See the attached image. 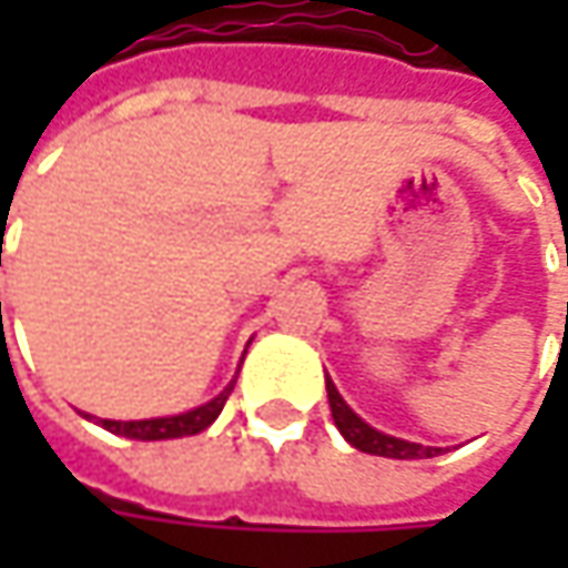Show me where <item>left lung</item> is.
I'll list each match as a JSON object with an SVG mask.
<instances>
[{"label": "left lung", "mask_w": 568, "mask_h": 568, "mask_svg": "<svg viewBox=\"0 0 568 568\" xmlns=\"http://www.w3.org/2000/svg\"><path fill=\"white\" fill-rule=\"evenodd\" d=\"M325 392H328L332 417H335V426L341 429V436H344L354 448L366 452V455H382V458H402V462H410V458H433V455L443 452V448L420 446V443H407V439H398V436L379 433L376 426L366 424L361 414H354V407L341 398V392L335 388V382L328 379V376H325Z\"/></svg>", "instance_id": "1"}]
</instances>
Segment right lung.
Masks as SVG:
<instances>
[{
	"instance_id": "right-lung-1",
	"label": "right lung",
	"mask_w": 568,
	"mask_h": 568,
	"mask_svg": "<svg viewBox=\"0 0 568 568\" xmlns=\"http://www.w3.org/2000/svg\"><path fill=\"white\" fill-rule=\"evenodd\" d=\"M236 385V376L230 379V385L214 395L211 402L199 404L192 410H183V414H173V417H151V420H100L103 429L116 433V436H125V439H142V443H154V439H180V436H195L207 426L217 420V414L224 410L227 404V395ZM88 417V414H84Z\"/></svg>"
}]
</instances>
